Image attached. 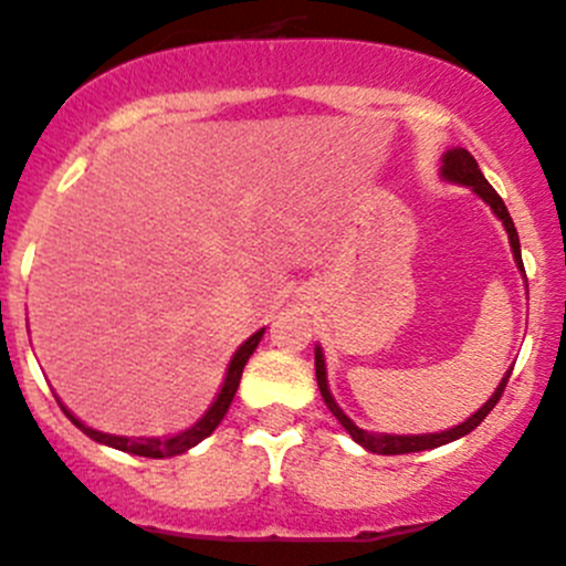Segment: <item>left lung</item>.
Returning <instances> with one entry per match:
<instances>
[{"label": "left lung", "mask_w": 566, "mask_h": 566, "mask_svg": "<svg viewBox=\"0 0 566 566\" xmlns=\"http://www.w3.org/2000/svg\"><path fill=\"white\" fill-rule=\"evenodd\" d=\"M442 176L448 178V181L453 184H461V187H472L474 195H480V198L485 200L488 206H491V211L496 213L499 219H502L504 230H507V238H510V247H513V258H515V265L523 271V260H521V241H518V230H515L513 224V217H510L507 206H504V200L499 198L496 189L491 187V184L485 181L483 170L478 168V163H474L472 154L467 151V148H450L448 154L442 157ZM526 276V273H523ZM314 368H317V385H319V392H323V401L328 403V409L333 412V418L338 420L344 428L349 431V437L355 439V442L360 444V448L371 450V453L377 455H401V453H420V450H433V448H442V444L448 442H455V439L467 437L469 431H474L483 420L488 418V412H491L493 407L499 403V398H502L504 388H507V379L510 374H513V368H510L507 374H504V379L499 382V388L493 390V396L488 398L483 407L478 409V412L472 415L469 420H463L461 426L450 428V431H442V433H415V437H409V433H403V437H398V433H371V431H363L353 423V420L347 418V415L342 412V407H338L336 401H333L331 390H328V374H325V358H323V349H314Z\"/></svg>", "instance_id": "obj_1"}]
</instances>
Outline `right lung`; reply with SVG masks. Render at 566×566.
Returning <instances> with one entry per match:
<instances>
[{
	"mask_svg": "<svg viewBox=\"0 0 566 566\" xmlns=\"http://www.w3.org/2000/svg\"><path fill=\"white\" fill-rule=\"evenodd\" d=\"M263 331H258L254 336H249L247 342L241 344V347L235 349L233 360H230L228 366V377H224L222 382V390H219L217 401L208 407V412L203 418L198 420L192 428H187V431L176 433V437H168V439H129V437H113V433H103V431H94V428L83 426L78 418H75L73 412H70L67 407H64L62 401H59V407L64 409V415H67L70 420H73L75 426L81 428L83 433H86L88 439H94V442L99 444H108V448H116V450H124V453H133V455H143V458H170V455H178V453H187L189 448H195L198 442H203L206 437H211L213 428L222 423V418L228 415L230 403H233V396L238 390V382H241V374H243V366H247V360L252 358V353L258 349L260 338H263Z\"/></svg>",
	"mask_w": 566,
	"mask_h": 566,
	"instance_id": "obj_1",
	"label": "right lung"
}]
</instances>
